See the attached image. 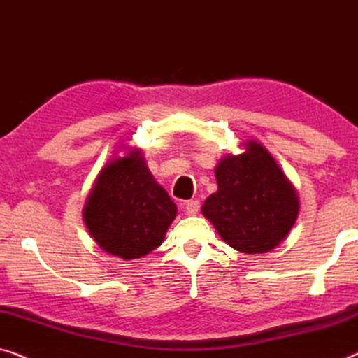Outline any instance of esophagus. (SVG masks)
<instances>
[{
  "label": "esophagus",
  "mask_w": 358,
  "mask_h": 358,
  "mask_svg": "<svg viewBox=\"0 0 358 358\" xmlns=\"http://www.w3.org/2000/svg\"><path fill=\"white\" fill-rule=\"evenodd\" d=\"M199 210V201H188V203L185 204V213L188 215H196Z\"/></svg>",
  "instance_id": "obj_1"
}]
</instances>
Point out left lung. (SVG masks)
I'll return each mask as SVG.
<instances>
[{
	"label": "left lung",
	"instance_id": "left-lung-1",
	"mask_svg": "<svg viewBox=\"0 0 358 358\" xmlns=\"http://www.w3.org/2000/svg\"><path fill=\"white\" fill-rule=\"evenodd\" d=\"M214 173L217 191L201 210L220 238L246 255L278 248L299 217L300 199L269 150L248 139L243 152L224 155Z\"/></svg>",
	"mask_w": 358,
	"mask_h": 358
}]
</instances>
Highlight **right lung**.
<instances>
[{"instance_id":"obj_1","label":"right lung","mask_w":358,"mask_h":358,"mask_svg":"<svg viewBox=\"0 0 358 358\" xmlns=\"http://www.w3.org/2000/svg\"><path fill=\"white\" fill-rule=\"evenodd\" d=\"M100 170L89 191L83 219L105 253L138 259L162 245L177 206L148 169L143 150L124 148Z\"/></svg>"}]
</instances>
